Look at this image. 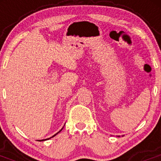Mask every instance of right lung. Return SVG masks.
Here are the masks:
<instances>
[{
  "label": "right lung",
  "mask_w": 161,
  "mask_h": 161,
  "mask_svg": "<svg viewBox=\"0 0 161 161\" xmlns=\"http://www.w3.org/2000/svg\"><path fill=\"white\" fill-rule=\"evenodd\" d=\"M63 128H64V127H63ZM63 128H62V129H63ZM62 129H61V130H59V132H60V131H61V130H62ZM59 132H57V133L55 134V135H54V136H52V137H50V138H48V139H42V140H38V141H44V140H47V139H51V138H52V137H54V136H56V135H57V134H58V133H59Z\"/></svg>",
  "instance_id": "obj_1"
}]
</instances>
